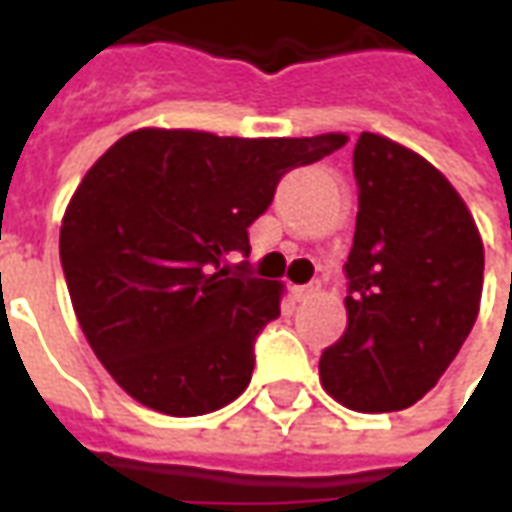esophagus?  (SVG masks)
<instances>
[{
	"label": "esophagus",
	"instance_id": "34e87169",
	"mask_svg": "<svg viewBox=\"0 0 512 512\" xmlns=\"http://www.w3.org/2000/svg\"><path fill=\"white\" fill-rule=\"evenodd\" d=\"M315 290H318V282H310V285H293L290 293H293V299L296 301H304V299H310Z\"/></svg>",
	"mask_w": 512,
	"mask_h": 512
}]
</instances>
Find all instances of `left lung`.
<instances>
[{"label":"left lung","mask_w":512,"mask_h":512,"mask_svg":"<svg viewBox=\"0 0 512 512\" xmlns=\"http://www.w3.org/2000/svg\"><path fill=\"white\" fill-rule=\"evenodd\" d=\"M354 178L348 326L318 373L337 403L381 414L414 406L461 351L480 312L485 255L461 194L414 150L365 131Z\"/></svg>","instance_id":"obj_1"}]
</instances>
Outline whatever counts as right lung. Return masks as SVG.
Returning a JSON list of instances; mask_svg holds the SVG:
<instances>
[{
  "instance_id": "add662e5",
  "label": "right lung",
  "mask_w": 512,
  "mask_h": 512,
  "mask_svg": "<svg viewBox=\"0 0 512 512\" xmlns=\"http://www.w3.org/2000/svg\"><path fill=\"white\" fill-rule=\"evenodd\" d=\"M345 142L139 128L95 161L62 216L60 260L87 343L128 395L200 417L244 392L282 285L227 257L249 255L285 172Z\"/></svg>"
}]
</instances>
